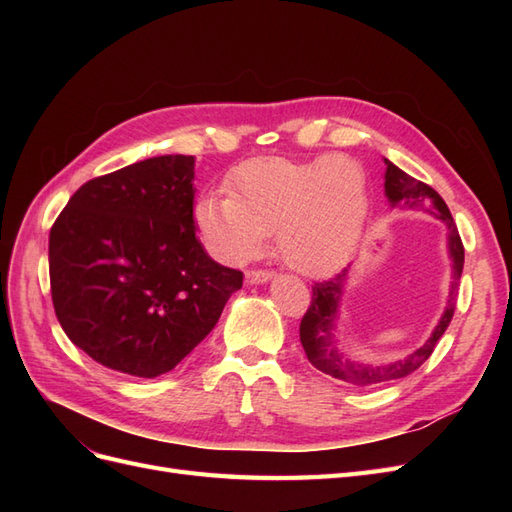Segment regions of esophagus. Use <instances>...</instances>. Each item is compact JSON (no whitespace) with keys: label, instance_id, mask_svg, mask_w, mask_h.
Instances as JSON below:
<instances>
[{"label":"esophagus","instance_id":"obj_1","mask_svg":"<svg viewBox=\"0 0 512 512\" xmlns=\"http://www.w3.org/2000/svg\"><path fill=\"white\" fill-rule=\"evenodd\" d=\"M271 273L269 271H247L245 273V282L250 286H258V284H267L271 280Z\"/></svg>","mask_w":512,"mask_h":512}]
</instances>
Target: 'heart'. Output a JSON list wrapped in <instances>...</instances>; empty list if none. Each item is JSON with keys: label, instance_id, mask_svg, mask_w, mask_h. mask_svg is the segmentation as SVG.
I'll return each instance as SVG.
<instances>
[{"label": "heart", "instance_id": "b5f03b06", "mask_svg": "<svg viewBox=\"0 0 512 512\" xmlns=\"http://www.w3.org/2000/svg\"><path fill=\"white\" fill-rule=\"evenodd\" d=\"M228 185L230 194L209 192L194 207L211 254L228 265L256 258L271 232L286 265L309 277L344 267L359 245L369 177L346 153L252 158L232 170Z\"/></svg>", "mask_w": 512, "mask_h": 512}]
</instances>
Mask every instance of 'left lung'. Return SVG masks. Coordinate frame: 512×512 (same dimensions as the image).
<instances>
[{"label":"left lung","instance_id":"left-lung-1","mask_svg":"<svg viewBox=\"0 0 512 512\" xmlns=\"http://www.w3.org/2000/svg\"><path fill=\"white\" fill-rule=\"evenodd\" d=\"M384 166V196L391 209L433 213L446 226V250L448 258H451V286H448L444 312L436 324V329L427 337V342L421 348L410 352L408 356H404V359H397L391 363H365L359 359H352L348 352H344L342 344H339V305H342L344 288L348 284V269L335 275L329 282H320L312 286V305H309L307 314L303 316L299 329L307 361L316 369H320L322 374H329L352 386H376L406 378L429 359L433 348L438 344V339L444 335L446 327L453 320L459 280L463 271V243L459 239L453 215L448 211L442 196L433 188H429V185L416 181L414 177L404 173V170L397 168L391 160L384 158Z\"/></svg>","mask_w":512,"mask_h":512}]
</instances>
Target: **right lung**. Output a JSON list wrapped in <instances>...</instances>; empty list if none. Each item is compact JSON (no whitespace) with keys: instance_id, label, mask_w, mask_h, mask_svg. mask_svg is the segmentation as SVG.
<instances>
[{"instance_id":"right-lung-1","label":"right lung","mask_w":512,"mask_h":512,"mask_svg":"<svg viewBox=\"0 0 512 512\" xmlns=\"http://www.w3.org/2000/svg\"><path fill=\"white\" fill-rule=\"evenodd\" d=\"M194 156H158L91 179L49 237L61 329L100 365L136 378L175 369L218 324L243 273L196 239Z\"/></svg>"}]
</instances>
